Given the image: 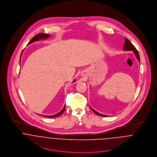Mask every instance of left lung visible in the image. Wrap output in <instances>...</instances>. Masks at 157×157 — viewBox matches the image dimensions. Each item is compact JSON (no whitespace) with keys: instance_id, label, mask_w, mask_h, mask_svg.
Returning a JSON list of instances; mask_svg holds the SVG:
<instances>
[{"instance_id":"1","label":"left lung","mask_w":157,"mask_h":157,"mask_svg":"<svg viewBox=\"0 0 157 157\" xmlns=\"http://www.w3.org/2000/svg\"><path fill=\"white\" fill-rule=\"evenodd\" d=\"M123 50L124 51H133V52H134L135 55L137 59V60L140 62V56H139V54H138V51L136 50V49L135 48L134 45H132V44L126 37L125 38V40H124V45L123 46ZM90 109H92V111L93 112H94L95 113H96L97 115H100V116H102V117H107V115H103V114H101L98 112L95 111L94 109H93L91 107H90Z\"/></svg>"}]
</instances>
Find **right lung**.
I'll list each match as a JSON object with an SVG mask.
<instances>
[{
	"instance_id": "add662e5",
	"label": "right lung",
	"mask_w": 157,
	"mask_h": 157,
	"mask_svg": "<svg viewBox=\"0 0 157 157\" xmlns=\"http://www.w3.org/2000/svg\"><path fill=\"white\" fill-rule=\"evenodd\" d=\"M49 37V35H48V34H44V33H39V34H36L29 42V43H28V45L29 44H31V43H33V42H36V41H38V40H42V39H47V38H48ZM21 56H22V54H21ZM20 62H21V59H20ZM75 81V80H74V81H73V82H74ZM65 108H66V106L65 105L64 106V107H63V108L62 109V110L60 111V112H59V113H57V114H55V115H49V116H46V115H42V116H43V117H47V118H54V117H59L60 115H61L63 112L65 111Z\"/></svg>"
}]
</instances>
